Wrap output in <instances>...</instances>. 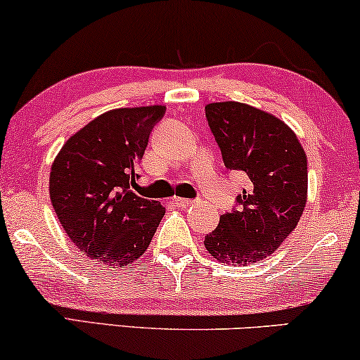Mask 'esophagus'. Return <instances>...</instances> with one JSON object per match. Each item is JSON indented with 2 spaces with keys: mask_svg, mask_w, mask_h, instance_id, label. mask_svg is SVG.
I'll list each match as a JSON object with an SVG mask.
<instances>
[{
  "mask_svg": "<svg viewBox=\"0 0 360 360\" xmlns=\"http://www.w3.org/2000/svg\"><path fill=\"white\" fill-rule=\"evenodd\" d=\"M174 204L177 207H181V209H186V207H189V206H193L194 204V201L193 199H184V198H174Z\"/></svg>",
  "mask_w": 360,
  "mask_h": 360,
  "instance_id": "esophagus-1",
  "label": "esophagus"
}]
</instances>
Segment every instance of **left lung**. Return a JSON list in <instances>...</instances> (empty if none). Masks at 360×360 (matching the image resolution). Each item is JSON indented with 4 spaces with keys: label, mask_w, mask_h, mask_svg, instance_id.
<instances>
[{
    "label": "left lung",
    "mask_w": 360,
    "mask_h": 360,
    "mask_svg": "<svg viewBox=\"0 0 360 360\" xmlns=\"http://www.w3.org/2000/svg\"><path fill=\"white\" fill-rule=\"evenodd\" d=\"M206 117L226 167L249 177L239 207L222 214L204 239L206 251L233 266L262 261L288 239L306 207V151L284 121L251 104L211 103Z\"/></svg>",
    "instance_id": "8db88e82"
}]
</instances>
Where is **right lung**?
Returning <instances> with one entry per match:
<instances>
[{"label":"right lung","instance_id":"1","mask_svg":"<svg viewBox=\"0 0 360 360\" xmlns=\"http://www.w3.org/2000/svg\"><path fill=\"white\" fill-rule=\"evenodd\" d=\"M161 104L117 108L63 144L49 172V198L63 229L89 259L120 267L146 252L166 209L133 193Z\"/></svg>","mask_w":360,"mask_h":360}]
</instances>
